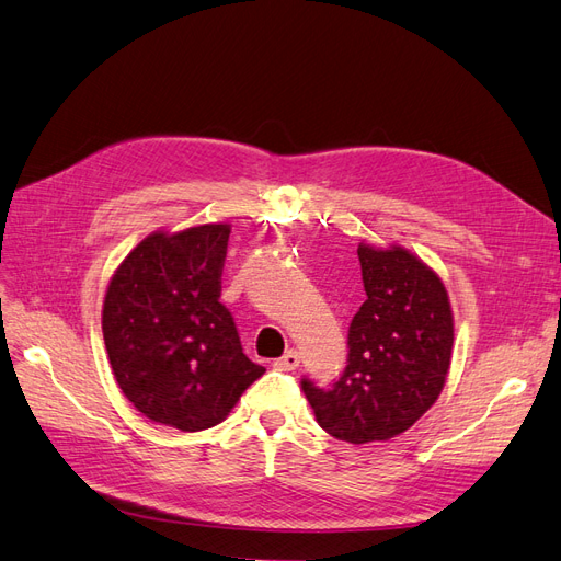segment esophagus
I'll use <instances>...</instances> for the list:
<instances>
[{"label":"esophagus","mask_w":561,"mask_h":561,"mask_svg":"<svg viewBox=\"0 0 561 561\" xmlns=\"http://www.w3.org/2000/svg\"><path fill=\"white\" fill-rule=\"evenodd\" d=\"M275 366H277L279 370H296V368L300 366V354H298L296 350H288L284 356H279V358L275 360Z\"/></svg>","instance_id":"esophagus-1"}]
</instances>
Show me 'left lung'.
<instances>
[{"mask_svg":"<svg viewBox=\"0 0 561 561\" xmlns=\"http://www.w3.org/2000/svg\"><path fill=\"white\" fill-rule=\"evenodd\" d=\"M366 302L347 333V366L329 389L302 377L319 426L345 443L389 440L436 403L455 323L443 282L401 247H358Z\"/></svg>","mask_w":561,"mask_h":561,"instance_id":"left-lung-1","label":"left lung"}]
</instances>
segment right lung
I'll return each instance as SVG.
<instances>
[{
  "label": "right lung",
  "instance_id": "obj_1",
  "mask_svg": "<svg viewBox=\"0 0 561 561\" xmlns=\"http://www.w3.org/2000/svg\"><path fill=\"white\" fill-rule=\"evenodd\" d=\"M228 234L226 224L156 232L106 288L102 333L118 387L141 414L179 431L224 422L265 373L221 302Z\"/></svg>",
  "mask_w": 561,
  "mask_h": 561
}]
</instances>
